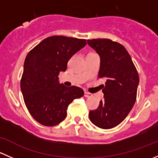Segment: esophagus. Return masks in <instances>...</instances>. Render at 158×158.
I'll use <instances>...</instances> for the list:
<instances>
[{
    "label": "esophagus",
    "mask_w": 158,
    "mask_h": 158,
    "mask_svg": "<svg viewBox=\"0 0 158 158\" xmlns=\"http://www.w3.org/2000/svg\"><path fill=\"white\" fill-rule=\"evenodd\" d=\"M84 96L87 97V98H89V97L92 96V94H91V93H89V92H85V93H84Z\"/></svg>",
    "instance_id": "obj_1"
}]
</instances>
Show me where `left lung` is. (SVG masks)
<instances>
[{"label":"left lung","instance_id":"obj_1","mask_svg":"<svg viewBox=\"0 0 158 158\" xmlns=\"http://www.w3.org/2000/svg\"><path fill=\"white\" fill-rule=\"evenodd\" d=\"M87 43L99 55L98 77L106 81L104 99L98 109L89 111V119L100 128H114L123 122L136 101L138 71L122 44L109 39L88 40Z\"/></svg>","mask_w":158,"mask_h":158}]
</instances>
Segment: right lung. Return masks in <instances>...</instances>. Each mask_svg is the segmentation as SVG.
Listing matches in <instances>:
<instances>
[{"label":"right lung","instance_id":"right-lung-1","mask_svg":"<svg viewBox=\"0 0 158 158\" xmlns=\"http://www.w3.org/2000/svg\"><path fill=\"white\" fill-rule=\"evenodd\" d=\"M86 45L83 39L52 36L46 38L27 55L20 81L25 105L32 117L45 126H55L67 115L68 106L83 96L77 86L66 87L59 74L67 69L68 61Z\"/></svg>","mask_w":158,"mask_h":158}]
</instances>
